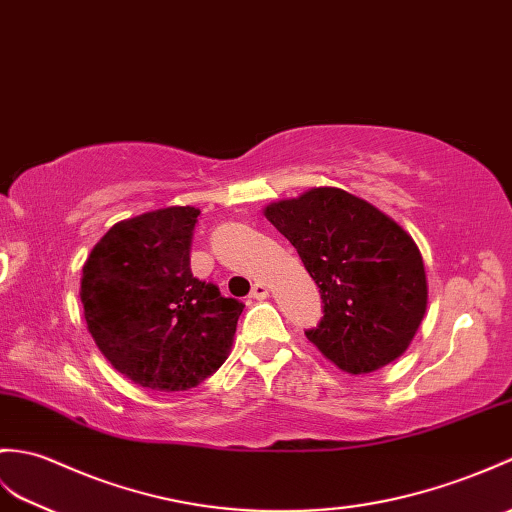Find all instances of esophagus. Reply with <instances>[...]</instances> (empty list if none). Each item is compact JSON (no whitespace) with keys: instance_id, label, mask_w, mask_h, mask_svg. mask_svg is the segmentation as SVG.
<instances>
[{"instance_id":"obj_1","label":"esophagus","mask_w":512,"mask_h":512,"mask_svg":"<svg viewBox=\"0 0 512 512\" xmlns=\"http://www.w3.org/2000/svg\"><path fill=\"white\" fill-rule=\"evenodd\" d=\"M270 294V290H268V285L266 283H261V281H257L255 285H253V292H251V296L253 299H257V301H261V299H266V296Z\"/></svg>"}]
</instances>
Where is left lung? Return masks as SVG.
<instances>
[{
    "label": "left lung",
    "mask_w": 512,
    "mask_h": 512,
    "mask_svg": "<svg viewBox=\"0 0 512 512\" xmlns=\"http://www.w3.org/2000/svg\"><path fill=\"white\" fill-rule=\"evenodd\" d=\"M320 288L325 316L307 340L342 373L366 375L401 358L427 310L423 255L371 202L312 187L264 207Z\"/></svg>",
    "instance_id": "obj_1"
}]
</instances>
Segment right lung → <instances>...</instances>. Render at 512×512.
<instances>
[{
    "label": "right lung",
    "instance_id": "add662e5",
    "mask_svg": "<svg viewBox=\"0 0 512 512\" xmlns=\"http://www.w3.org/2000/svg\"><path fill=\"white\" fill-rule=\"evenodd\" d=\"M200 209L165 207L113 224L80 279L91 338L141 388L198 386L229 358L244 305L189 270Z\"/></svg>",
    "mask_w": 512,
    "mask_h": 512
}]
</instances>
